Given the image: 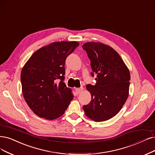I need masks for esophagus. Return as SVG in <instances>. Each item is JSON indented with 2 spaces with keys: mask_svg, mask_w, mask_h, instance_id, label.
I'll list each match as a JSON object with an SVG mask.
<instances>
[{
  "mask_svg": "<svg viewBox=\"0 0 155 155\" xmlns=\"http://www.w3.org/2000/svg\"><path fill=\"white\" fill-rule=\"evenodd\" d=\"M76 91H77V94H80L81 93L82 91V90H83V87H79V88H76Z\"/></svg>",
  "mask_w": 155,
  "mask_h": 155,
  "instance_id": "1",
  "label": "esophagus"
}]
</instances>
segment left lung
<instances>
[{
	"instance_id": "1",
	"label": "left lung",
	"mask_w": 155,
	"mask_h": 155,
	"mask_svg": "<svg viewBox=\"0 0 155 155\" xmlns=\"http://www.w3.org/2000/svg\"><path fill=\"white\" fill-rule=\"evenodd\" d=\"M82 48L91 61V75L96 81L94 85H86L92 98L83 109L93 121H105L115 116L128 98L130 71L121 57L109 46L88 42Z\"/></svg>"
}]
</instances>
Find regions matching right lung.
<instances>
[{"instance_id": "obj_1", "label": "right lung", "mask_w": 155, "mask_h": 155, "mask_svg": "<svg viewBox=\"0 0 155 155\" xmlns=\"http://www.w3.org/2000/svg\"><path fill=\"white\" fill-rule=\"evenodd\" d=\"M78 45L77 41L51 43L35 51L23 68L22 93L38 116L58 118L70 104L73 95L64 82L65 61Z\"/></svg>"}]
</instances>
